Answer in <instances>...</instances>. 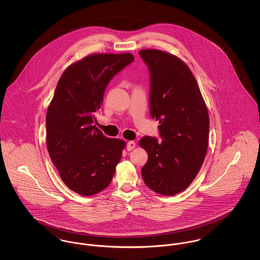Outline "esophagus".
Wrapping results in <instances>:
<instances>
[{"label":"esophagus","instance_id":"esophagus-1","mask_svg":"<svg viewBox=\"0 0 260 260\" xmlns=\"http://www.w3.org/2000/svg\"><path fill=\"white\" fill-rule=\"evenodd\" d=\"M136 143L135 141H128L127 145H126V150L127 151H132L133 149L136 148Z\"/></svg>","mask_w":260,"mask_h":260}]
</instances>
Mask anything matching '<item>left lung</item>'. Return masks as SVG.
I'll use <instances>...</instances> for the list:
<instances>
[{"mask_svg": "<svg viewBox=\"0 0 260 260\" xmlns=\"http://www.w3.org/2000/svg\"><path fill=\"white\" fill-rule=\"evenodd\" d=\"M150 71V114L159 121L162 138L144 136L140 147L148 161L141 170L144 183L154 192L173 196L184 191L204 162L210 118L198 83L185 62L170 52L139 51Z\"/></svg>", "mask_w": 260, "mask_h": 260, "instance_id": "obj_1", "label": "left lung"}]
</instances>
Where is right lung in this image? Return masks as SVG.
<instances>
[{"instance_id": "right-lung-1", "label": "right lung", "mask_w": 260, "mask_h": 260, "mask_svg": "<svg viewBox=\"0 0 260 260\" xmlns=\"http://www.w3.org/2000/svg\"><path fill=\"white\" fill-rule=\"evenodd\" d=\"M135 60L129 52L92 53L69 65L48 107L47 147L62 181L82 196L110 184L125 142L108 138L93 124L112 78Z\"/></svg>"}]
</instances>
